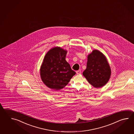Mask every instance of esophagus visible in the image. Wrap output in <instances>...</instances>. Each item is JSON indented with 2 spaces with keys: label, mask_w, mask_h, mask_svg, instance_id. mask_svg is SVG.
Returning a JSON list of instances; mask_svg holds the SVG:
<instances>
[{
  "label": "esophagus",
  "mask_w": 134,
  "mask_h": 134,
  "mask_svg": "<svg viewBox=\"0 0 134 134\" xmlns=\"http://www.w3.org/2000/svg\"><path fill=\"white\" fill-rule=\"evenodd\" d=\"M76 73H77V75H80V74H81V70H77V71H76Z\"/></svg>",
  "instance_id": "esophagus-1"
}]
</instances>
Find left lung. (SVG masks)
I'll return each instance as SVG.
<instances>
[{
	"label": "left lung",
	"instance_id": "1",
	"mask_svg": "<svg viewBox=\"0 0 134 134\" xmlns=\"http://www.w3.org/2000/svg\"><path fill=\"white\" fill-rule=\"evenodd\" d=\"M87 68L83 72L88 82L96 88H100L108 82L111 69L106 57L98 50L88 55Z\"/></svg>",
	"mask_w": 134,
	"mask_h": 134
}]
</instances>
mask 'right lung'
<instances>
[{
	"label": "right lung",
	"mask_w": 134,
	"mask_h": 134,
	"mask_svg": "<svg viewBox=\"0 0 134 134\" xmlns=\"http://www.w3.org/2000/svg\"><path fill=\"white\" fill-rule=\"evenodd\" d=\"M67 50L56 46L50 49L43 60L40 76L49 88L58 91L67 85L76 72L66 60Z\"/></svg>",
	"instance_id": "add662e5"
}]
</instances>
